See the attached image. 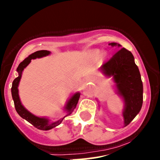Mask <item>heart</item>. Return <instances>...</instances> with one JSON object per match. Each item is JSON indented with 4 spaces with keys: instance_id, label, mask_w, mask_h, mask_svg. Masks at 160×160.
Wrapping results in <instances>:
<instances>
[{
    "instance_id": "obj_1",
    "label": "heart",
    "mask_w": 160,
    "mask_h": 160,
    "mask_svg": "<svg viewBox=\"0 0 160 160\" xmlns=\"http://www.w3.org/2000/svg\"><path fill=\"white\" fill-rule=\"evenodd\" d=\"M101 55H102V53H101L99 51H96V52H94L92 53V58H94V59H98V58ZM105 55H106V54L105 53L102 54V56L103 57H105Z\"/></svg>"
}]
</instances>
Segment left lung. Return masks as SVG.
Segmentation results:
<instances>
[{"instance_id": "8db88e82", "label": "left lung", "mask_w": 160, "mask_h": 160, "mask_svg": "<svg viewBox=\"0 0 160 160\" xmlns=\"http://www.w3.org/2000/svg\"><path fill=\"white\" fill-rule=\"evenodd\" d=\"M108 45L121 48L117 43H110ZM100 70L114 82L116 94L124 104L122 112L123 126H128L138 114L143 103V84L134 55L123 48L104 63Z\"/></svg>"}]
</instances>
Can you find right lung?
I'll return each instance as SVG.
<instances>
[{"label":"right lung","instance_id":"right-lung-1","mask_svg":"<svg viewBox=\"0 0 160 160\" xmlns=\"http://www.w3.org/2000/svg\"><path fill=\"white\" fill-rule=\"evenodd\" d=\"M50 54L51 52L47 50L37 51V52L29 55L26 58H25V59L18 65V68H17L16 71L18 72V77H16V78L13 80L12 87V98H13L14 104H15V110H16V112H18V114L22 118L26 119V121H28L29 123H30L31 124L33 125V126L35 127V128H37V129L42 130V131H48V130H51L52 129V128H55V127L58 126V125L62 122V120L64 119V118L66 117V116H69V115H70L71 113L73 112L74 108H76L77 103H78L79 98H80V92L74 93V94L71 96L70 98L67 101V102H66V104L64 106V111L65 112H66V116L62 117L61 119H59L58 120L53 122L51 121L48 118L40 117V116H35V115L31 113L29 111H28V110L23 106L21 101H20L18 89V84H19L20 80H21L22 74L23 70H24L25 68L30 63L32 59H36V58H42V57L48 56V55H49Z\"/></svg>","mask_w":160,"mask_h":160}]
</instances>
